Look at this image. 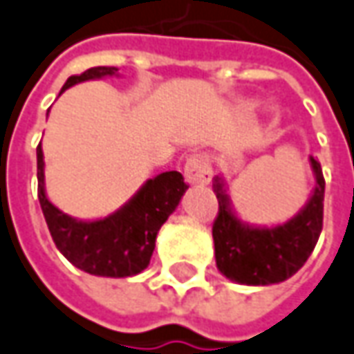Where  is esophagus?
Segmentation results:
<instances>
[{
	"label": "esophagus",
	"instance_id": "obj_1",
	"mask_svg": "<svg viewBox=\"0 0 354 354\" xmlns=\"http://www.w3.org/2000/svg\"><path fill=\"white\" fill-rule=\"evenodd\" d=\"M212 174V160L205 154H192L184 165V176L189 184H207Z\"/></svg>",
	"mask_w": 354,
	"mask_h": 354
}]
</instances>
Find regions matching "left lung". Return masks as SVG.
<instances>
[{
	"label": "left lung",
	"instance_id": "8db88e82",
	"mask_svg": "<svg viewBox=\"0 0 354 354\" xmlns=\"http://www.w3.org/2000/svg\"><path fill=\"white\" fill-rule=\"evenodd\" d=\"M310 160L317 182L308 205L288 223L270 229L241 223L231 212L223 184L215 180L214 188L219 203L212 229L215 262L229 280L250 286H266L284 282L306 264L322 233L325 196L322 165L313 156Z\"/></svg>",
	"mask_w": 354,
	"mask_h": 354
}]
</instances>
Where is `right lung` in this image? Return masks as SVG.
<instances>
[{
	"label": "right lung",
	"instance_id": "right-lung-1",
	"mask_svg": "<svg viewBox=\"0 0 354 354\" xmlns=\"http://www.w3.org/2000/svg\"><path fill=\"white\" fill-rule=\"evenodd\" d=\"M117 68L95 66L74 74L62 86V92L84 80L104 78L115 74ZM43 149L37 147V178H39V201L48 231L56 249L60 250L76 268L95 276L139 274L151 262L156 233L168 215L176 209L188 184L184 176L170 170L149 180L137 196L113 215L100 221H78L62 214L46 200L43 174Z\"/></svg>",
	"mask_w": 354,
	"mask_h": 354
}]
</instances>
